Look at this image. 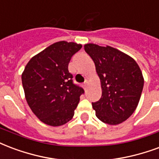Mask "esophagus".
<instances>
[{
	"mask_svg": "<svg viewBox=\"0 0 159 159\" xmlns=\"http://www.w3.org/2000/svg\"><path fill=\"white\" fill-rule=\"evenodd\" d=\"M87 87H88V82L86 81L85 83H83V89H87Z\"/></svg>",
	"mask_w": 159,
	"mask_h": 159,
	"instance_id": "obj_1",
	"label": "esophagus"
}]
</instances>
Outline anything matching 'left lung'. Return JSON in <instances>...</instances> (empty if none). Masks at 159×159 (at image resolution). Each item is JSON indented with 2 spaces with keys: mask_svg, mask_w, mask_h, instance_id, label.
Here are the masks:
<instances>
[{
  "mask_svg": "<svg viewBox=\"0 0 159 159\" xmlns=\"http://www.w3.org/2000/svg\"><path fill=\"white\" fill-rule=\"evenodd\" d=\"M84 50L101 83V98L92 103L96 116L106 124H120L138 105L144 85L142 70L133 58L113 47L87 43Z\"/></svg>",
  "mask_w": 159,
  "mask_h": 159,
  "instance_id": "1",
  "label": "left lung"
}]
</instances>
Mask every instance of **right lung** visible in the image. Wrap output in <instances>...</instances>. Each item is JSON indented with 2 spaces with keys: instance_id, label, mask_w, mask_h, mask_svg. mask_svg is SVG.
Masks as SVG:
<instances>
[{
  "instance_id": "add662e5",
  "label": "right lung",
  "mask_w": 159,
  "mask_h": 159,
  "mask_svg": "<svg viewBox=\"0 0 159 159\" xmlns=\"http://www.w3.org/2000/svg\"><path fill=\"white\" fill-rule=\"evenodd\" d=\"M82 44L60 41L32 57L22 74L26 100L44 124L60 126L67 123L84 93L74 84L68 64Z\"/></svg>"
}]
</instances>
